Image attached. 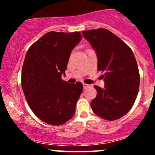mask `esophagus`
Masks as SVG:
<instances>
[{
	"instance_id": "esophagus-1",
	"label": "esophagus",
	"mask_w": 155,
	"mask_h": 155,
	"mask_svg": "<svg viewBox=\"0 0 155 155\" xmlns=\"http://www.w3.org/2000/svg\"><path fill=\"white\" fill-rule=\"evenodd\" d=\"M83 86H84V89H86V88H87L88 87H90L89 84H85V83H83Z\"/></svg>"
}]
</instances>
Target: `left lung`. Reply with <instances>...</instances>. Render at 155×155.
I'll use <instances>...</instances> for the list:
<instances>
[{"instance_id": "8db88e82", "label": "left lung", "mask_w": 155, "mask_h": 155, "mask_svg": "<svg viewBox=\"0 0 155 155\" xmlns=\"http://www.w3.org/2000/svg\"><path fill=\"white\" fill-rule=\"evenodd\" d=\"M97 53L98 70L103 72L105 87L95 85L92 111L106 120H118L128 113L136 100L140 74L132 50L105 28L82 31Z\"/></svg>"}]
</instances>
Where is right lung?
I'll return each instance as SVG.
<instances>
[{
  "label": "right lung",
  "mask_w": 155,
  "mask_h": 155,
  "mask_svg": "<svg viewBox=\"0 0 155 155\" xmlns=\"http://www.w3.org/2000/svg\"><path fill=\"white\" fill-rule=\"evenodd\" d=\"M81 38L78 31H49L27 51L21 71L23 92L35 116L50 125H62L74 115L83 84H69L61 75Z\"/></svg>",
  "instance_id": "obj_1"
}]
</instances>
